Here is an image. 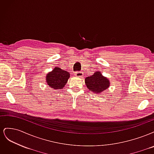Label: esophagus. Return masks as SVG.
Listing matches in <instances>:
<instances>
[{
    "instance_id": "34e87169",
    "label": "esophagus",
    "mask_w": 154,
    "mask_h": 154,
    "mask_svg": "<svg viewBox=\"0 0 154 154\" xmlns=\"http://www.w3.org/2000/svg\"><path fill=\"white\" fill-rule=\"evenodd\" d=\"M74 75H75V76L76 77H80L82 78L83 75V74L82 72H80V71H76L75 73H74Z\"/></svg>"
}]
</instances>
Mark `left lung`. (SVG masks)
<instances>
[{
  "instance_id": "1",
  "label": "left lung",
  "mask_w": 154,
  "mask_h": 154,
  "mask_svg": "<svg viewBox=\"0 0 154 154\" xmlns=\"http://www.w3.org/2000/svg\"><path fill=\"white\" fill-rule=\"evenodd\" d=\"M85 84L88 90L96 94H100L109 88L110 82L100 72H95L93 75L85 78Z\"/></svg>"
}]
</instances>
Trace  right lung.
Masks as SVG:
<instances>
[{"instance_id": "1", "label": "right lung", "mask_w": 154, "mask_h": 154, "mask_svg": "<svg viewBox=\"0 0 154 154\" xmlns=\"http://www.w3.org/2000/svg\"><path fill=\"white\" fill-rule=\"evenodd\" d=\"M70 77V74L59 67H55L53 71L46 76V82L50 87L54 89H60L63 88Z\"/></svg>"}]
</instances>
